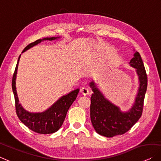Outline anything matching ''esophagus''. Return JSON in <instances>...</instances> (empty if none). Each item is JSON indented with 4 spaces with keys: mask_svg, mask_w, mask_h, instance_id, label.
Listing matches in <instances>:
<instances>
[{
    "mask_svg": "<svg viewBox=\"0 0 161 161\" xmlns=\"http://www.w3.org/2000/svg\"><path fill=\"white\" fill-rule=\"evenodd\" d=\"M80 93H82L83 95H88L89 94V89L86 86H83L80 88Z\"/></svg>",
    "mask_w": 161,
    "mask_h": 161,
    "instance_id": "obj_1",
    "label": "esophagus"
}]
</instances>
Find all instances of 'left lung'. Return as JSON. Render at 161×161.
I'll return each mask as SVG.
<instances>
[{
  "label": "left lung",
  "instance_id": "8db88e82",
  "mask_svg": "<svg viewBox=\"0 0 161 161\" xmlns=\"http://www.w3.org/2000/svg\"><path fill=\"white\" fill-rule=\"evenodd\" d=\"M134 56L130 61V65L136 69L139 88L134 104L129 112H121L117 106L104 98L93 81L90 83L94 92L91 97V120L95 131L102 136L113 137L125 134L142 115L144 97L147 88V75L139 53L136 52Z\"/></svg>",
  "mask_w": 161,
  "mask_h": 161
}]
</instances>
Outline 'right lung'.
I'll return each instance as SVG.
<instances>
[{
  "instance_id": "1",
  "label": "right lung",
  "mask_w": 161,
  "mask_h": 161,
  "mask_svg": "<svg viewBox=\"0 0 161 161\" xmlns=\"http://www.w3.org/2000/svg\"><path fill=\"white\" fill-rule=\"evenodd\" d=\"M57 38L52 37V38H44L43 39H38L35 42L30 43L24 48L22 52H25L30 48L37 45L43 41H52ZM20 56L19 57L18 62L16 66L14 73L11 86L14 95L15 99V108L16 113L22 123L26 125V126L32 131H33L38 134H52L57 131L62 126L64 118L66 117L67 113L68 111L69 107L75 101L77 95L79 92V88L71 92L69 94L65 95L58 100V101L53 104L50 108L43 113H31L25 110V109L21 106L19 103V99L16 91L15 80L16 75H17V65L19 60Z\"/></svg>"
}]
</instances>
